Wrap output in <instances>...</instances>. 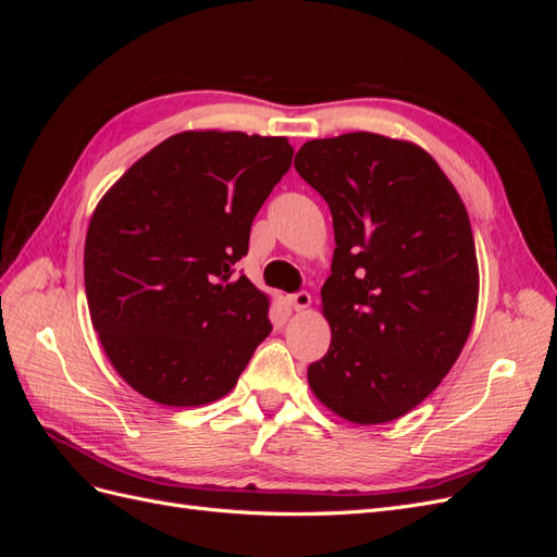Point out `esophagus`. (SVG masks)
I'll use <instances>...</instances> for the list:
<instances>
[{"label": "esophagus", "instance_id": "obj_1", "mask_svg": "<svg viewBox=\"0 0 557 557\" xmlns=\"http://www.w3.org/2000/svg\"><path fill=\"white\" fill-rule=\"evenodd\" d=\"M288 301H290V307H293L295 311H305V309H309V305H311V295H309L307 290H297V293H293V295L288 297Z\"/></svg>", "mask_w": 557, "mask_h": 557}]
</instances>
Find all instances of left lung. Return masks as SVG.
I'll use <instances>...</instances> for the list:
<instances>
[{
  "mask_svg": "<svg viewBox=\"0 0 557 557\" xmlns=\"http://www.w3.org/2000/svg\"><path fill=\"white\" fill-rule=\"evenodd\" d=\"M295 170L327 201L336 244L320 290L332 342L309 385L352 423H387L442 383L474 323L467 209L423 148L372 132L307 141Z\"/></svg>",
  "mask_w": 557,
  "mask_h": 557,
  "instance_id": "left-lung-1",
  "label": "left lung"
}]
</instances>
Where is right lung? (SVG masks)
Listing matches in <instances>:
<instances>
[{
    "label": "right lung",
    "instance_id": "obj_1",
    "mask_svg": "<svg viewBox=\"0 0 557 557\" xmlns=\"http://www.w3.org/2000/svg\"><path fill=\"white\" fill-rule=\"evenodd\" d=\"M290 162L283 137L181 132L97 205L83 256L92 327L144 397L199 407L227 395L272 332L267 295L234 264Z\"/></svg>",
    "mask_w": 557,
    "mask_h": 557
}]
</instances>
